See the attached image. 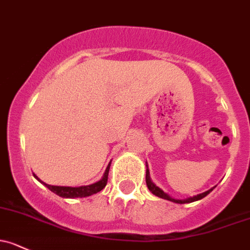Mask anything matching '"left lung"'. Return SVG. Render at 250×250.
Returning <instances> with one entry per match:
<instances>
[{"label":"left lung","instance_id":"obj_1","mask_svg":"<svg viewBox=\"0 0 250 250\" xmlns=\"http://www.w3.org/2000/svg\"><path fill=\"white\" fill-rule=\"evenodd\" d=\"M147 167V165H146ZM146 185H147V188L149 189V191H151L152 194H154L156 196H158V198H162V199H165V200H169V201H172V202H176V204H189V202H193V201H198V200H201L202 198H205V196L207 195V194H209L212 191V189H208L207 191H205V193H201V194H198V195L195 196H191V198H188V199H182V200H180V199H173L171 198L170 195H167V193H164V191L162 190L159 187H157L156 185H154L153 182H152L151 177H149V171H148V167L146 169Z\"/></svg>","mask_w":250,"mask_h":250}]
</instances>
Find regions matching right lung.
I'll list each match as a JSON object with an SVG mask.
<instances>
[{
    "instance_id": "1",
    "label": "right lung",
    "mask_w": 250,
    "mask_h": 250,
    "mask_svg": "<svg viewBox=\"0 0 250 250\" xmlns=\"http://www.w3.org/2000/svg\"><path fill=\"white\" fill-rule=\"evenodd\" d=\"M109 169L110 164L107 165L106 170H105L104 176L102 177V180H99L98 182L92 183L90 186H81V187H61V186H50L46 183L42 182L38 177L33 173V176L39 181L41 183H43L45 187H48L52 193L57 194L61 198H68V199H74V198H85V196L93 195V194L98 193L103 189L107 183V176H109Z\"/></svg>"
}]
</instances>
